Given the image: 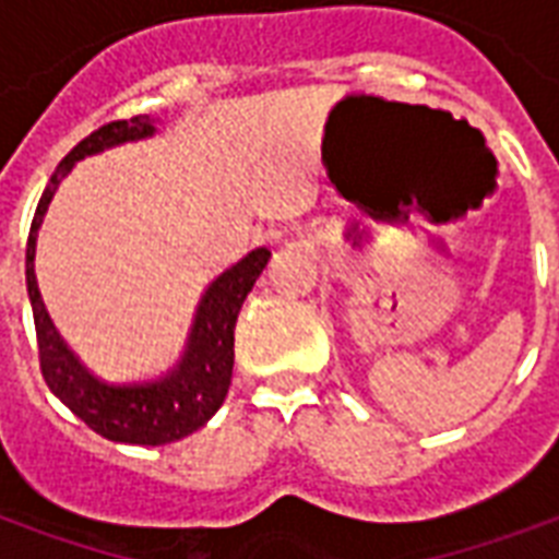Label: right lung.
I'll return each mask as SVG.
<instances>
[{"instance_id":"1","label":"right lung","mask_w":559,"mask_h":559,"mask_svg":"<svg viewBox=\"0 0 559 559\" xmlns=\"http://www.w3.org/2000/svg\"><path fill=\"white\" fill-rule=\"evenodd\" d=\"M156 133L151 116H135L130 121H109L90 133L72 153L57 165L55 177L46 186L31 219L28 246H25V284H28L34 328H37L39 371L48 389L81 417L83 424L95 429L109 441L142 443L159 447L197 432L211 420V415L223 406L231 382L235 366V324L249 289L270 261V249H254L211 281L205 289L197 316H193L191 336L186 354L162 377L139 382H112L86 368L57 333L55 322L48 319L46 305L39 298L37 275H34V252H37V231L46 217L48 202L57 186L83 156L107 151L116 144L135 142Z\"/></svg>"}]
</instances>
